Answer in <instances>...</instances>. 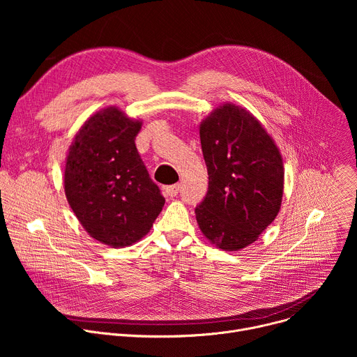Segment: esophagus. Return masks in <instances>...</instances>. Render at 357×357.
Segmentation results:
<instances>
[{
  "instance_id": "obj_1",
  "label": "esophagus",
  "mask_w": 357,
  "mask_h": 357,
  "mask_svg": "<svg viewBox=\"0 0 357 357\" xmlns=\"http://www.w3.org/2000/svg\"><path fill=\"white\" fill-rule=\"evenodd\" d=\"M179 189H181V185L179 183H175V185H169V186H165L164 188V192H165V195H168V196H176L178 193H179Z\"/></svg>"
}]
</instances>
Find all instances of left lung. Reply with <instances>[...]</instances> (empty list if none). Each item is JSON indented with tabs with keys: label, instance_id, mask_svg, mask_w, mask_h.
I'll use <instances>...</instances> for the list:
<instances>
[{
	"label": "left lung",
	"instance_id": "8db88e82",
	"mask_svg": "<svg viewBox=\"0 0 357 357\" xmlns=\"http://www.w3.org/2000/svg\"><path fill=\"white\" fill-rule=\"evenodd\" d=\"M208 193L195 209L213 244L237 251L256 241L281 208L284 167L280 151L250 112L223 105L200 124Z\"/></svg>",
	"mask_w": 357,
	"mask_h": 357
}]
</instances>
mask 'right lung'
<instances>
[{
	"label": "right lung",
	"instance_id": "1",
	"mask_svg": "<svg viewBox=\"0 0 357 357\" xmlns=\"http://www.w3.org/2000/svg\"><path fill=\"white\" fill-rule=\"evenodd\" d=\"M141 121L116 107L91 116L70 145L65 193L86 231L112 247L131 245L161 213L165 197L135 146Z\"/></svg>",
	"mask_w": 357,
	"mask_h": 357
}]
</instances>
